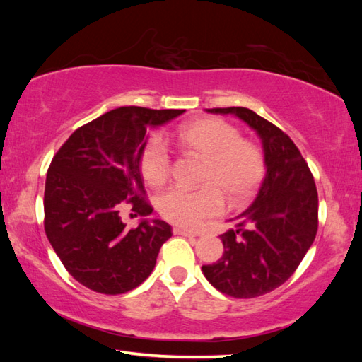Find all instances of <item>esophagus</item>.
<instances>
[{
    "mask_svg": "<svg viewBox=\"0 0 362 362\" xmlns=\"http://www.w3.org/2000/svg\"><path fill=\"white\" fill-rule=\"evenodd\" d=\"M173 233L174 235H180V236H187V238H191V236H194L193 233H191V232H188V230H183V228H174L173 230Z\"/></svg>",
    "mask_w": 362,
    "mask_h": 362,
    "instance_id": "obj_1",
    "label": "esophagus"
}]
</instances>
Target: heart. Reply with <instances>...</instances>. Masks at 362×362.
<instances>
[{"instance_id": "obj_1", "label": "heart", "mask_w": 362, "mask_h": 362, "mask_svg": "<svg viewBox=\"0 0 362 362\" xmlns=\"http://www.w3.org/2000/svg\"><path fill=\"white\" fill-rule=\"evenodd\" d=\"M180 148L204 160L201 189L171 188L158 197L161 216L175 226L194 228L205 219L218 216L224 199L241 204L249 199L264 175V156L255 143L241 140L233 124L221 118H202L183 124L175 132ZM143 179L160 187L171 174V153L160 136H151L140 153Z\"/></svg>"}]
</instances>
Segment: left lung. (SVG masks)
I'll return each instance as SVG.
<instances>
[{
	"label": "left lung",
	"mask_w": 362,
	"mask_h": 362,
	"mask_svg": "<svg viewBox=\"0 0 362 362\" xmlns=\"http://www.w3.org/2000/svg\"><path fill=\"white\" fill-rule=\"evenodd\" d=\"M235 115L259 136L266 175L257 199L221 235L224 253L202 266L205 279L236 298L264 296L296 272L317 233V189L302 153L272 122L245 107L205 109Z\"/></svg>",
	"instance_id": "obj_1"
}]
</instances>
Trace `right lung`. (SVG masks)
Here are the masks:
<instances>
[{"instance_id":"obj_1","label":"right lung","mask_w":362,"mask_h":362,"mask_svg":"<svg viewBox=\"0 0 362 362\" xmlns=\"http://www.w3.org/2000/svg\"><path fill=\"white\" fill-rule=\"evenodd\" d=\"M185 110L119 107L74 130L54 156L45 183V232L68 272L101 294H124L151 275L160 247L173 236L160 219L126 228L124 204L140 216L144 199L140 153L149 127Z\"/></svg>"}]
</instances>
